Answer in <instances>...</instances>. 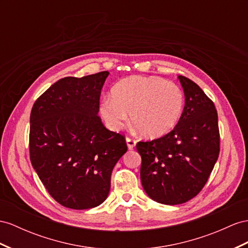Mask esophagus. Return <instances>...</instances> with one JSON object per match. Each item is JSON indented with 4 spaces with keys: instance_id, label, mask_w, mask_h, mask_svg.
<instances>
[{
    "instance_id": "1",
    "label": "esophagus",
    "mask_w": 248,
    "mask_h": 248,
    "mask_svg": "<svg viewBox=\"0 0 248 248\" xmlns=\"http://www.w3.org/2000/svg\"><path fill=\"white\" fill-rule=\"evenodd\" d=\"M125 141H126V145H128L129 150H133L135 148L136 145V140L134 138H131V137H126L125 138Z\"/></svg>"
}]
</instances>
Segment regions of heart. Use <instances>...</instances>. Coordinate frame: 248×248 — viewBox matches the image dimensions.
<instances>
[{
	"mask_svg": "<svg viewBox=\"0 0 248 248\" xmlns=\"http://www.w3.org/2000/svg\"><path fill=\"white\" fill-rule=\"evenodd\" d=\"M185 106L181 89L157 76H130L116 82L111 97L100 105V115L112 131L131 120L145 137L157 138L175 128Z\"/></svg>",
	"mask_w": 248,
	"mask_h": 248,
	"instance_id": "obj_1",
	"label": "heart"
}]
</instances>
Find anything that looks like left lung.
I'll return each mask as SVG.
<instances>
[{
	"label": "left lung",
	"mask_w": 248,
	"mask_h": 248,
	"mask_svg": "<svg viewBox=\"0 0 248 248\" xmlns=\"http://www.w3.org/2000/svg\"><path fill=\"white\" fill-rule=\"evenodd\" d=\"M178 78L186 96L178 124L167 135L136 144L145 193L169 205L181 204L200 193L220 152L218 114L213 100L193 80L182 75Z\"/></svg>",
	"instance_id": "8db88e82"
}]
</instances>
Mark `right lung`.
Returning <instances> with one entry per match:
<instances>
[{"mask_svg":"<svg viewBox=\"0 0 248 248\" xmlns=\"http://www.w3.org/2000/svg\"><path fill=\"white\" fill-rule=\"evenodd\" d=\"M108 71L63 78L35 100L30 114L29 153L48 193L60 204L88 209L110 192L111 174L128 147L98 116Z\"/></svg>","mask_w":248,"mask_h":248,"instance_id":"add662e5","label":"right lung"}]
</instances>
